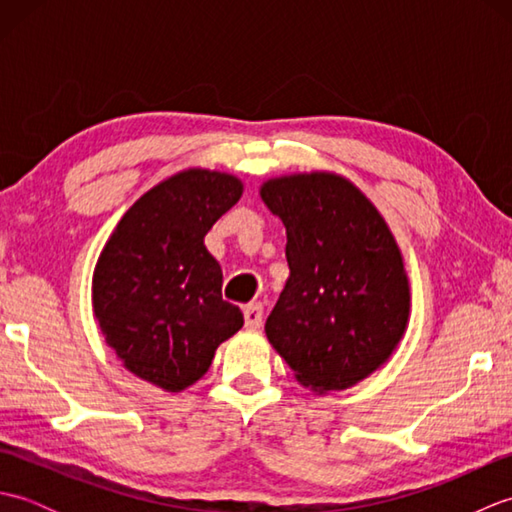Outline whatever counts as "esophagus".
Returning a JSON list of instances; mask_svg holds the SVG:
<instances>
[{"label":"esophagus","mask_w":512,"mask_h":512,"mask_svg":"<svg viewBox=\"0 0 512 512\" xmlns=\"http://www.w3.org/2000/svg\"><path fill=\"white\" fill-rule=\"evenodd\" d=\"M264 321V306L262 303H250L244 308V323L248 330H257Z\"/></svg>","instance_id":"obj_1"}]
</instances>
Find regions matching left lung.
I'll return each mask as SVG.
<instances>
[{
  "instance_id": "8db88e82",
  "label": "left lung",
  "mask_w": 512,
  "mask_h": 512,
  "mask_svg": "<svg viewBox=\"0 0 512 512\" xmlns=\"http://www.w3.org/2000/svg\"><path fill=\"white\" fill-rule=\"evenodd\" d=\"M262 200L286 226L290 277L266 336L319 394L352 387L394 352L409 281L394 235L352 182L332 173L270 180Z\"/></svg>"
}]
</instances>
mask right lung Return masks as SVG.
Segmentation results:
<instances>
[{"label":"right lung","instance_id":"right-lung-1","mask_svg":"<svg viewBox=\"0 0 512 512\" xmlns=\"http://www.w3.org/2000/svg\"><path fill=\"white\" fill-rule=\"evenodd\" d=\"M242 195L217 171H182L147 191L103 248L94 314L129 372L180 391L211 367L217 345L244 325L222 299V268L204 235Z\"/></svg>","mask_w":512,"mask_h":512}]
</instances>
